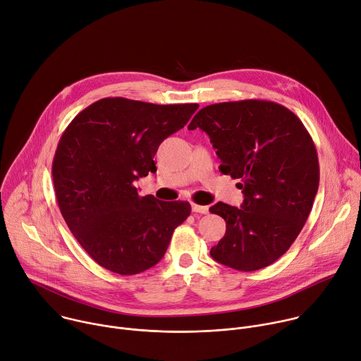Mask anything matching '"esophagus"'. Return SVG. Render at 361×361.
Returning <instances> with one entry per match:
<instances>
[{
    "instance_id": "34e87169",
    "label": "esophagus",
    "mask_w": 361,
    "mask_h": 361,
    "mask_svg": "<svg viewBox=\"0 0 361 361\" xmlns=\"http://www.w3.org/2000/svg\"><path fill=\"white\" fill-rule=\"evenodd\" d=\"M208 207L204 205H197V204H192V212L195 214H208Z\"/></svg>"
}]
</instances>
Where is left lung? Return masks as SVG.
Instances as JSON below:
<instances>
[{"label":"left lung","instance_id":"8db88e82","mask_svg":"<svg viewBox=\"0 0 361 361\" xmlns=\"http://www.w3.org/2000/svg\"><path fill=\"white\" fill-rule=\"evenodd\" d=\"M208 133L219 171L239 179L244 202L211 207L226 232L211 257L238 271L265 268L284 255L301 232L319 182L317 149L301 120L267 100H239L199 110L188 129Z\"/></svg>","mask_w":361,"mask_h":361}]
</instances>
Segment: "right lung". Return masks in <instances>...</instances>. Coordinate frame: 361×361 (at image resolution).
<instances>
[{"label":"right lung","mask_w":361,"mask_h":361,"mask_svg":"<svg viewBox=\"0 0 361 361\" xmlns=\"http://www.w3.org/2000/svg\"><path fill=\"white\" fill-rule=\"evenodd\" d=\"M197 107L106 97L80 111L61 135L51 168L59 208L103 268L120 275L152 268L190 215L189 202L140 196L133 182L156 172L159 145Z\"/></svg>","instance_id":"add662e5"}]
</instances>
